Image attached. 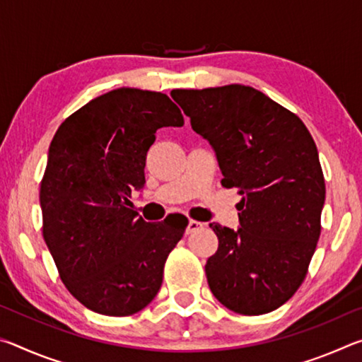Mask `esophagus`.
Segmentation results:
<instances>
[{"label": "esophagus", "mask_w": 362, "mask_h": 362, "mask_svg": "<svg viewBox=\"0 0 362 362\" xmlns=\"http://www.w3.org/2000/svg\"><path fill=\"white\" fill-rule=\"evenodd\" d=\"M203 228H204V223L198 222V220H189L188 226H187V233H188V235H192V233H196V231H199Z\"/></svg>", "instance_id": "1"}]
</instances>
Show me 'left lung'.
I'll use <instances>...</instances> for the list:
<instances>
[{"label": "left lung", "instance_id": "8db88e82", "mask_svg": "<svg viewBox=\"0 0 362 362\" xmlns=\"http://www.w3.org/2000/svg\"><path fill=\"white\" fill-rule=\"evenodd\" d=\"M170 94L216 151L222 185L243 196L238 230L209 225L218 238L206 263L214 297L235 313H269L303 283L321 235L326 185L315 140L297 115L250 86Z\"/></svg>", "mask_w": 362, "mask_h": 362}]
</instances>
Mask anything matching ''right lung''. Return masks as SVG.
Masks as SVG:
<instances>
[{
  "instance_id": "obj_1",
  "label": "right lung",
  "mask_w": 362,
  "mask_h": 362,
  "mask_svg": "<svg viewBox=\"0 0 362 362\" xmlns=\"http://www.w3.org/2000/svg\"><path fill=\"white\" fill-rule=\"evenodd\" d=\"M168 126H183V116L166 94L118 88L70 115L49 145L42 236L66 289L95 313L145 308L188 225L180 214L145 222L127 207L132 189L145 185L155 134Z\"/></svg>"
}]
</instances>
